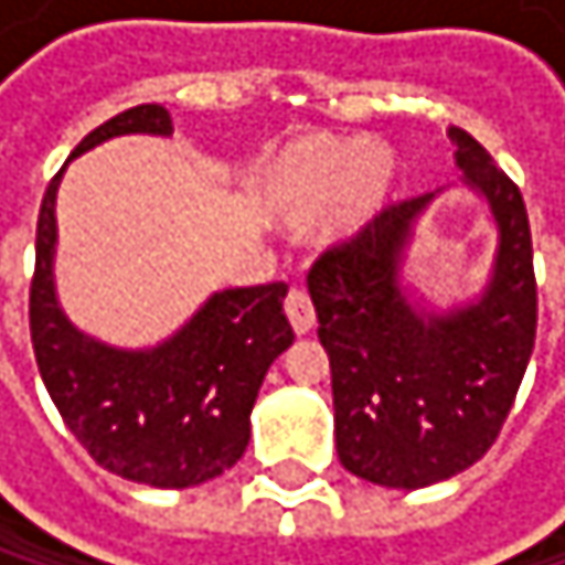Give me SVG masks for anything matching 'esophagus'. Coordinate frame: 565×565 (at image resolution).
Instances as JSON below:
<instances>
[{
    "label": "esophagus",
    "instance_id": "34e87169",
    "mask_svg": "<svg viewBox=\"0 0 565 565\" xmlns=\"http://www.w3.org/2000/svg\"><path fill=\"white\" fill-rule=\"evenodd\" d=\"M285 311H288V321H291V329H295L298 335H308V332L315 329V308H311V298H308L301 288H295V291L288 295Z\"/></svg>",
    "mask_w": 565,
    "mask_h": 565
}]
</instances>
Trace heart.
<instances>
[{"mask_svg":"<svg viewBox=\"0 0 565 565\" xmlns=\"http://www.w3.org/2000/svg\"><path fill=\"white\" fill-rule=\"evenodd\" d=\"M399 169L386 145L352 138H305L267 175V203L291 223H311L332 206L349 230L365 226L390 203Z\"/></svg>","mask_w":565,"mask_h":565,"instance_id":"b5f03b06","label":"heart"}]
</instances>
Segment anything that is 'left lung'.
Instances as JSON below:
<instances>
[{"mask_svg": "<svg viewBox=\"0 0 565 565\" xmlns=\"http://www.w3.org/2000/svg\"><path fill=\"white\" fill-rule=\"evenodd\" d=\"M454 159L488 200L498 250L484 295L450 315H420L399 260L430 192L390 203L308 270L318 339L332 365L335 447L355 478L427 488L481 461L515 403L535 345L532 233L519 185L461 128Z\"/></svg>", "mask_w": 565, "mask_h": 565, "instance_id": "obj_1", "label": "left lung"}]
</instances>
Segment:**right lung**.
<instances>
[{
	"instance_id": "add662e5",
	"label": "right lung",
	"mask_w": 565,
	"mask_h": 565,
	"mask_svg": "<svg viewBox=\"0 0 565 565\" xmlns=\"http://www.w3.org/2000/svg\"><path fill=\"white\" fill-rule=\"evenodd\" d=\"M172 135L162 104H138L94 128L81 151L115 135ZM71 156V159H74ZM36 220L30 335L40 376L63 424L90 458L151 488L203 484L244 458L250 409L270 362L295 342L285 280L213 295L182 329L148 352L111 349L67 321L53 291L56 185Z\"/></svg>"
}]
</instances>
